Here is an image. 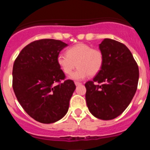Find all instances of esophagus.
Listing matches in <instances>:
<instances>
[{"label": "esophagus", "instance_id": "1", "mask_svg": "<svg viewBox=\"0 0 150 150\" xmlns=\"http://www.w3.org/2000/svg\"><path fill=\"white\" fill-rule=\"evenodd\" d=\"M82 83H79V82H75V85L76 86H79V85H81Z\"/></svg>", "mask_w": 150, "mask_h": 150}]
</instances>
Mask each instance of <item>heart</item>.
<instances>
[{
	"label": "heart",
	"mask_w": 150,
	"mask_h": 150,
	"mask_svg": "<svg viewBox=\"0 0 150 150\" xmlns=\"http://www.w3.org/2000/svg\"><path fill=\"white\" fill-rule=\"evenodd\" d=\"M103 62L102 52L85 43L74 45L67 50V54L61 53L57 57V63L66 75H71L77 66L78 69L71 76V79L76 80L98 74L101 69Z\"/></svg>",
	"instance_id": "1"
}]
</instances>
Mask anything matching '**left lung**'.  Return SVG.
Listing matches in <instances>:
<instances>
[{"label":"left lung","mask_w":150,"mask_h":150,"mask_svg":"<svg viewBox=\"0 0 150 150\" xmlns=\"http://www.w3.org/2000/svg\"><path fill=\"white\" fill-rule=\"evenodd\" d=\"M104 62L92 81H88L86 99L91 114L113 120L126 109L137 91L139 69L125 45L106 38L99 44Z\"/></svg>","instance_id":"1"}]
</instances>
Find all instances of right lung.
Segmentation results:
<instances>
[{
	"instance_id": "obj_1",
	"label": "right lung",
	"mask_w": 150,
	"mask_h": 150,
	"mask_svg": "<svg viewBox=\"0 0 150 150\" xmlns=\"http://www.w3.org/2000/svg\"><path fill=\"white\" fill-rule=\"evenodd\" d=\"M67 46L58 40L34 41L20 52L13 64V88L17 100L39 122H55L68 110L76 86L73 80H64L57 63V57Z\"/></svg>"
}]
</instances>
